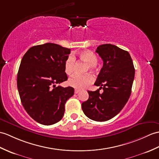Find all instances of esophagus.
<instances>
[{
	"label": "esophagus",
	"mask_w": 159,
	"mask_h": 159,
	"mask_svg": "<svg viewBox=\"0 0 159 159\" xmlns=\"http://www.w3.org/2000/svg\"><path fill=\"white\" fill-rule=\"evenodd\" d=\"M79 89H75V93L76 94V93H79Z\"/></svg>",
	"instance_id": "obj_1"
}]
</instances>
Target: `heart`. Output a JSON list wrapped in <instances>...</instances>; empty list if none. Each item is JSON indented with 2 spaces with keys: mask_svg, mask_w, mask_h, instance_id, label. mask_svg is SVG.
I'll return each instance as SVG.
<instances>
[{
  "mask_svg": "<svg viewBox=\"0 0 159 159\" xmlns=\"http://www.w3.org/2000/svg\"><path fill=\"white\" fill-rule=\"evenodd\" d=\"M78 57L80 60L88 64L91 70H93L98 64V57L93 51L87 50L82 51L78 54ZM76 61L75 58L72 55H70L66 59L64 63V70L66 75H71L75 70ZM94 78L91 74H86L84 75H74L68 80V84L73 87L84 89L93 82Z\"/></svg>",
  "mask_w": 159,
  "mask_h": 159,
  "instance_id": "obj_1",
  "label": "heart"
}]
</instances>
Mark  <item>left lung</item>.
I'll use <instances>...</instances> for the list:
<instances>
[{
  "label": "left lung",
  "instance_id": "obj_1",
  "mask_svg": "<svg viewBox=\"0 0 159 159\" xmlns=\"http://www.w3.org/2000/svg\"><path fill=\"white\" fill-rule=\"evenodd\" d=\"M96 52L104 64L95 85L99 89L88 91L89 99L83 102L84 114L90 119L103 122L112 119L127 104L131 93L135 68L128 51L111 44L99 45ZM102 88L103 93H99Z\"/></svg>",
  "mask_w": 159,
  "mask_h": 159
}]
</instances>
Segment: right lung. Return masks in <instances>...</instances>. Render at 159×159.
<instances>
[{"instance_id":"1","label":"right lung","mask_w":159,"mask_h":159,"mask_svg":"<svg viewBox=\"0 0 159 159\" xmlns=\"http://www.w3.org/2000/svg\"><path fill=\"white\" fill-rule=\"evenodd\" d=\"M70 49L54 43L32 47L22 57L17 84L21 104L39 123L51 125L60 121L65 104L75 93L72 87H55L68 80L64 63Z\"/></svg>"}]
</instances>
